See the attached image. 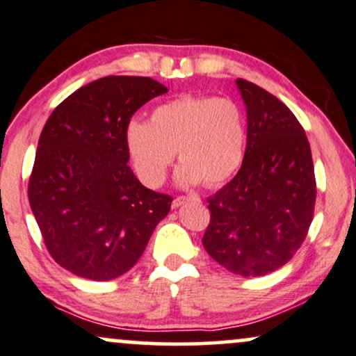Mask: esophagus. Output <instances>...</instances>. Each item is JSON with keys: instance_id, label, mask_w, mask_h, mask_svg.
I'll list each match as a JSON object with an SVG mask.
<instances>
[{"instance_id": "34e87169", "label": "esophagus", "mask_w": 356, "mask_h": 356, "mask_svg": "<svg viewBox=\"0 0 356 356\" xmlns=\"http://www.w3.org/2000/svg\"><path fill=\"white\" fill-rule=\"evenodd\" d=\"M187 200H199V197H195V195H189V197H186V195H179V197H175V199L172 200V207H174V209L181 207V205L186 204Z\"/></svg>"}]
</instances>
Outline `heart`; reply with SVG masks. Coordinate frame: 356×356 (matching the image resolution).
<instances>
[{
  "mask_svg": "<svg viewBox=\"0 0 356 356\" xmlns=\"http://www.w3.org/2000/svg\"><path fill=\"white\" fill-rule=\"evenodd\" d=\"M245 145V124L230 97L186 96L157 106L151 122L131 121L126 147L137 175L151 187L164 182L175 152L177 181L216 187L237 172Z\"/></svg>",
  "mask_w": 356,
  "mask_h": 356,
  "instance_id": "b5f03b06",
  "label": "heart"
}]
</instances>
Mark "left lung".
Returning <instances> with one entry per match:
<instances>
[{"label":"left lung","instance_id":"1","mask_svg":"<svg viewBox=\"0 0 356 356\" xmlns=\"http://www.w3.org/2000/svg\"><path fill=\"white\" fill-rule=\"evenodd\" d=\"M247 108V147L237 175L207 199L202 243L227 270L270 273L302 247L315 211L316 182L302 124L280 99L237 79Z\"/></svg>","mask_w":356,"mask_h":356}]
</instances>
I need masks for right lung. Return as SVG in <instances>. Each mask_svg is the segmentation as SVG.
<instances>
[{"label":"right lung","instance_id":"add662e5","mask_svg":"<svg viewBox=\"0 0 356 356\" xmlns=\"http://www.w3.org/2000/svg\"><path fill=\"white\" fill-rule=\"evenodd\" d=\"M167 92L143 76H106L51 113L38 143L28 199L54 262L89 280H113L140 259L172 197L137 181L126 127Z\"/></svg>","mask_w":356,"mask_h":356}]
</instances>
